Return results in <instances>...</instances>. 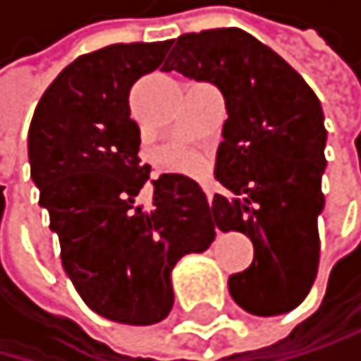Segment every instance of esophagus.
Here are the masks:
<instances>
[{"instance_id": "1", "label": "esophagus", "mask_w": 361, "mask_h": 361, "mask_svg": "<svg viewBox=\"0 0 361 361\" xmlns=\"http://www.w3.org/2000/svg\"><path fill=\"white\" fill-rule=\"evenodd\" d=\"M201 186H203V192H205V197H207V203L212 205V199H214V186H212L210 182H203Z\"/></svg>"}]
</instances>
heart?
Here are the masks:
<instances>
[{
	"mask_svg": "<svg viewBox=\"0 0 361 361\" xmlns=\"http://www.w3.org/2000/svg\"><path fill=\"white\" fill-rule=\"evenodd\" d=\"M173 164L179 166V169L190 171V169L197 166V156H192V154H177V156H173Z\"/></svg>",
	"mask_w": 361,
	"mask_h": 361,
	"instance_id": "heart-1",
	"label": "heart"
}]
</instances>
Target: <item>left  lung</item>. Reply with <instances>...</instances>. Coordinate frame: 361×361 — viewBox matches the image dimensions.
I'll return each mask as SVG.
<instances>
[{"label": "left lung", "mask_w": 361, "mask_h": 361, "mask_svg": "<svg viewBox=\"0 0 361 361\" xmlns=\"http://www.w3.org/2000/svg\"><path fill=\"white\" fill-rule=\"evenodd\" d=\"M162 71L214 84L227 108L214 177L225 188L210 214L221 231H243L253 262L229 277V295L255 316L295 310L318 271V214L325 116L305 80L240 27L203 30L173 40Z\"/></svg>", "instance_id": "left-lung-1"}]
</instances>
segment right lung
Masks as SVG:
<instances>
[{"mask_svg": "<svg viewBox=\"0 0 361 361\" xmlns=\"http://www.w3.org/2000/svg\"><path fill=\"white\" fill-rule=\"evenodd\" d=\"M169 47L118 43L80 56L40 97L27 136L38 203L68 279L92 312L123 325L164 321L173 267L216 235L205 192L186 175H160L151 203H140L151 169L138 158L130 90Z\"/></svg>", "mask_w": 361, "mask_h": 361, "instance_id": "obj_1", "label": "right lung"}]
</instances>
